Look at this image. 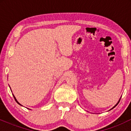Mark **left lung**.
<instances>
[{"label":"left lung","instance_id":"1","mask_svg":"<svg viewBox=\"0 0 131 131\" xmlns=\"http://www.w3.org/2000/svg\"><path fill=\"white\" fill-rule=\"evenodd\" d=\"M120 99H121V98H120V99H119V101L118 102V103H116V105H115V106H113V108H112V109H110V110H112L113 108H115V106H116V105L118 104V103H119V101H120Z\"/></svg>","mask_w":131,"mask_h":131}]
</instances>
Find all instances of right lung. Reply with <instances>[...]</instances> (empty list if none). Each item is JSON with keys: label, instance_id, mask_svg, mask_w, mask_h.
Returning <instances> with one entry per match:
<instances>
[{"label": "right lung", "instance_id": "obj_1", "mask_svg": "<svg viewBox=\"0 0 131 131\" xmlns=\"http://www.w3.org/2000/svg\"><path fill=\"white\" fill-rule=\"evenodd\" d=\"M13 97H14L15 100V101L16 102V103H18V104H19V105H21V106H23V105H21V104H20V103H19V102L17 101V100H16V99L15 98V96H14V95H13Z\"/></svg>", "mask_w": 131, "mask_h": 131}]
</instances>
